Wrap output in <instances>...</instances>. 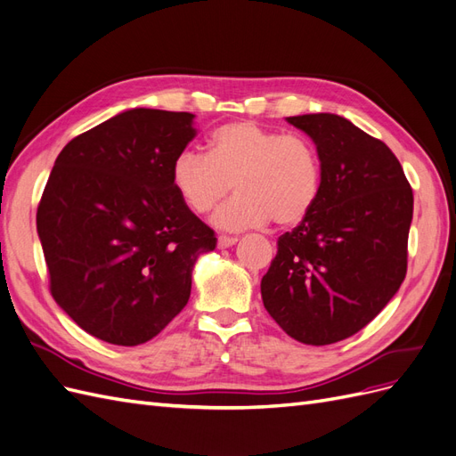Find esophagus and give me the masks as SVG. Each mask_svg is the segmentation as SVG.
<instances>
[{
  "mask_svg": "<svg viewBox=\"0 0 456 456\" xmlns=\"http://www.w3.org/2000/svg\"><path fill=\"white\" fill-rule=\"evenodd\" d=\"M233 243H238L236 236H218V240H216V245L220 247V249H226V247H232Z\"/></svg>",
  "mask_w": 456,
  "mask_h": 456,
  "instance_id": "1",
  "label": "esophagus"
}]
</instances>
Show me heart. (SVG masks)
Instances as JSON below:
<instances>
[{
    "instance_id": "b5f03b06",
    "label": "heart",
    "mask_w": 456,
    "mask_h": 456,
    "mask_svg": "<svg viewBox=\"0 0 456 456\" xmlns=\"http://www.w3.org/2000/svg\"><path fill=\"white\" fill-rule=\"evenodd\" d=\"M171 181L196 215L209 213L236 188L238 196L215 215L220 228H258L270 220L287 228L300 224L315 207L322 161L306 136L232 121L211 133L209 154L183 150L173 161Z\"/></svg>"
}]
</instances>
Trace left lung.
<instances>
[{"instance_id":"left-lung-1","label":"left lung","mask_w":456,"mask_h":456,"mask_svg":"<svg viewBox=\"0 0 456 456\" xmlns=\"http://www.w3.org/2000/svg\"><path fill=\"white\" fill-rule=\"evenodd\" d=\"M287 121L317 146L322 191L312 213L280 236L260 293L289 337L325 346L375 320L403 283L412 190L394 151L348 119Z\"/></svg>"}]
</instances>
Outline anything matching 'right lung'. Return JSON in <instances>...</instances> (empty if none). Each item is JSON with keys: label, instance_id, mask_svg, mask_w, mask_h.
Wrapping results in <instances>:
<instances>
[{"label": "right lung", "instance_id": "obj_1", "mask_svg": "<svg viewBox=\"0 0 456 456\" xmlns=\"http://www.w3.org/2000/svg\"><path fill=\"white\" fill-rule=\"evenodd\" d=\"M194 114L127 110L59 154L37 205L49 291L89 335L136 346L188 305L191 268L215 232L178 198L175 158Z\"/></svg>", "mask_w": 456, "mask_h": 456}]
</instances>
